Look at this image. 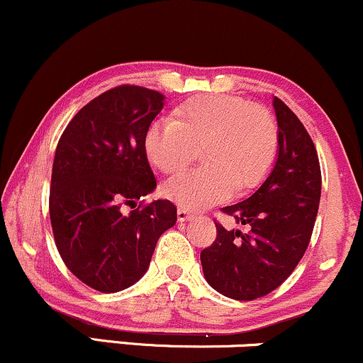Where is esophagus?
Here are the masks:
<instances>
[{
    "label": "esophagus",
    "mask_w": 363,
    "mask_h": 363,
    "mask_svg": "<svg viewBox=\"0 0 363 363\" xmlns=\"http://www.w3.org/2000/svg\"><path fill=\"white\" fill-rule=\"evenodd\" d=\"M193 217H194V213L189 212L188 208H179V210H177V218H179V222H188L189 218H193Z\"/></svg>",
    "instance_id": "1"
}]
</instances>
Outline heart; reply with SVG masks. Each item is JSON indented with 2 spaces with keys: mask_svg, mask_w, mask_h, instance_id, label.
Masks as SVG:
<instances>
[{
  "mask_svg": "<svg viewBox=\"0 0 363 363\" xmlns=\"http://www.w3.org/2000/svg\"><path fill=\"white\" fill-rule=\"evenodd\" d=\"M206 165L170 177L163 194L184 208L200 210L225 200L234 189L257 186L277 155L279 130L269 110L227 94L194 98L146 130L151 165L174 174L189 165L201 148Z\"/></svg>",
  "mask_w": 363,
  "mask_h": 363,
  "instance_id": "obj_1",
  "label": "heart"
}]
</instances>
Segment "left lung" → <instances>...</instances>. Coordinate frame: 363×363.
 <instances>
[{"mask_svg":"<svg viewBox=\"0 0 363 363\" xmlns=\"http://www.w3.org/2000/svg\"><path fill=\"white\" fill-rule=\"evenodd\" d=\"M279 151L272 172L248 200L222 208L250 230L217 227L213 245L201 252L206 282L227 298L250 301L286 281L306 252L318 201L320 165L315 145L300 118L274 98Z\"/></svg>","mask_w":363,"mask_h":363,"instance_id":"left-lung-1","label":"left lung"}]
</instances>
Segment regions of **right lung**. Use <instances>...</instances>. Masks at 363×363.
Listing matches in <instances>:
<instances>
[{"mask_svg": "<svg viewBox=\"0 0 363 363\" xmlns=\"http://www.w3.org/2000/svg\"><path fill=\"white\" fill-rule=\"evenodd\" d=\"M165 96L141 86L105 91L75 113L60 138L50 218L62 260L79 281L117 293L145 276L158 238L177 220L169 200L136 201L157 179L145 151L146 130Z\"/></svg>", "mask_w": 363, "mask_h": 363, "instance_id": "add662e5", "label": "right lung"}]
</instances>
